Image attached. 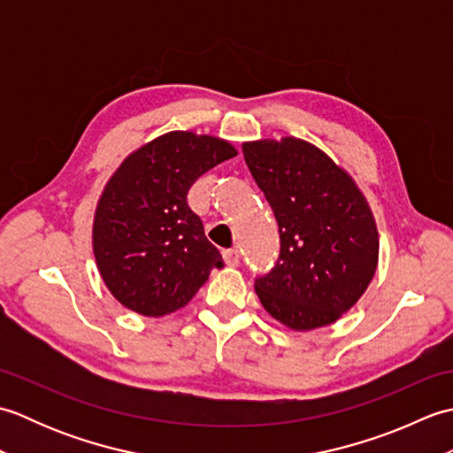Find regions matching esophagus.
Returning a JSON list of instances; mask_svg holds the SVG:
<instances>
[{
	"label": "esophagus",
	"mask_w": 453,
	"mask_h": 453,
	"mask_svg": "<svg viewBox=\"0 0 453 453\" xmlns=\"http://www.w3.org/2000/svg\"><path fill=\"white\" fill-rule=\"evenodd\" d=\"M221 257H224V261H226L227 266H237L239 258H242V255H239L237 249H226V251H221Z\"/></svg>",
	"instance_id": "1"
}]
</instances>
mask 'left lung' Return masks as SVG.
Wrapping results in <instances>:
<instances>
[{
  "label": "left lung",
  "instance_id": "left-lung-1",
  "mask_svg": "<svg viewBox=\"0 0 453 453\" xmlns=\"http://www.w3.org/2000/svg\"><path fill=\"white\" fill-rule=\"evenodd\" d=\"M243 157L278 221L280 255L255 290L296 331L334 323L360 300L378 265V229L354 180L297 138L243 143Z\"/></svg>",
  "mask_w": 453,
  "mask_h": 453
}]
</instances>
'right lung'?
Segmentation results:
<instances>
[{
    "label": "right lung",
    "instance_id": "1",
    "mask_svg": "<svg viewBox=\"0 0 453 453\" xmlns=\"http://www.w3.org/2000/svg\"><path fill=\"white\" fill-rule=\"evenodd\" d=\"M237 156L232 143L192 132H169L134 151L95 211L93 251L117 300L148 317L180 310L224 266L187 204L188 188L221 161Z\"/></svg>",
    "mask_w": 453,
    "mask_h": 453
}]
</instances>
